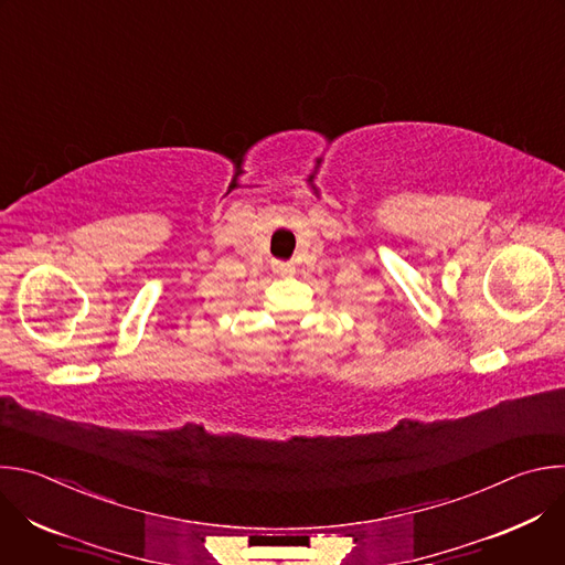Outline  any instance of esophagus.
Here are the masks:
<instances>
[{
  "mask_svg": "<svg viewBox=\"0 0 565 565\" xmlns=\"http://www.w3.org/2000/svg\"><path fill=\"white\" fill-rule=\"evenodd\" d=\"M275 268H277L279 275H290V273H292V266H290V264H275Z\"/></svg>",
  "mask_w": 565,
  "mask_h": 565,
  "instance_id": "1",
  "label": "esophagus"
}]
</instances>
